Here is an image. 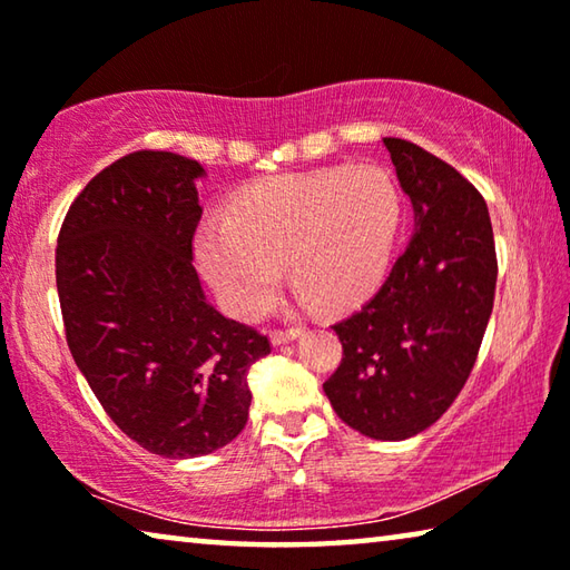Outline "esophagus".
Returning <instances> with one entry per match:
<instances>
[{
	"label": "esophagus",
	"instance_id": "esophagus-1",
	"mask_svg": "<svg viewBox=\"0 0 570 570\" xmlns=\"http://www.w3.org/2000/svg\"><path fill=\"white\" fill-rule=\"evenodd\" d=\"M302 332H304V326H288V330H274L272 332V342L274 344H286V342L296 340V336H302Z\"/></svg>",
	"mask_w": 570,
	"mask_h": 570
}]
</instances>
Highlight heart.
Instances as JSON below:
<instances>
[{
    "label": "heart",
    "mask_w": 570,
    "mask_h": 570,
    "mask_svg": "<svg viewBox=\"0 0 570 570\" xmlns=\"http://www.w3.org/2000/svg\"><path fill=\"white\" fill-rule=\"evenodd\" d=\"M402 198L377 166L276 176L240 193L228 218L200 230L204 274L240 320L274 304L282 266L308 304L342 312L387 274Z\"/></svg>",
    "instance_id": "1"
}]
</instances>
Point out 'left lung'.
<instances>
[{
    "label": "left lung",
    "instance_id": "left-lung-1",
    "mask_svg": "<svg viewBox=\"0 0 570 570\" xmlns=\"http://www.w3.org/2000/svg\"><path fill=\"white\" fill-rule=\"evenodd\" d=\"M414 208V236L370 302L334 324L342 362L324 382L340 420L374 440L428 430L465 387L493 314L498 256L485 198L402 138H384Z\"/></svg>",
    "mask_w": 570,
    "mask_h": 570
}]
</instances>
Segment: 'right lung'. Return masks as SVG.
Returning <instances> with one entry per match:
<instances>
[{
	"mask_svg": "<svg viewBox=\"0 0 570 570\" xmlns=\"http://www.w3.org/2000/svg\"><path fill=\"white\" fill-rule=\"evenodd\" d=\"M200 176L178 153H128L72 200L55 254L75 364L125 435L173 460L238 438L248 366L272 352L206 302L193 266Z\"/></svg>",
	"mask_w": 570,
	"mask_h": 570,
	"instance_id": "1",
	"label": "right lung"
}]
</instances>
